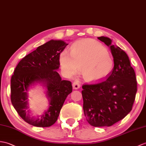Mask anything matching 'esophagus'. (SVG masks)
<instances>
[{"label": "esophagus", "instance_id": "esophagus-1", "mask_svg": "<svg viewBox=\"0 0 146 146\" xmlns=\"http://www.w3.org/2000/svg\"><path fill=\"white\" fill-rule=\"evenodd\" d=\"M80 88V84L78 81H75L73 83V88L74 90H78Z\"/></svg>", "mask_w": 146, "mask_h": 146}]
</instances>
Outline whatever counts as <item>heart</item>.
<instances>
[{"mask_svg": "<svg viewBox=\"0 0 146 146\" xmlns=\"http://www.w3.org/2000/svg\"><path fill=\"white\" fill-rule=\"evenodd\" d=\"M63 69L70 75L81 69L83 77L88 81H99L106 78L112 72L114 61L102 43L93 39L76 42L72 53L64 50L60 55Z\"/></svg>", "mask_w": 146, "mask_h": 146, "instance_id": "heart-1", "label": "heart"}]
</instances>
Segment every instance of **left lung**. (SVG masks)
<instances>
[{"label": "left lung", "mask_w": 146, "mask_h": 146, "mask_svg": "<svg viewBox=\"0 0 146 146\" xmlns=\"http://www.w3.org/2000/svg\"><path fill=\"white\" fill-rule=\"evenodd\" d=\"M110 47L114 68L106 81L82 86L83 111L94 127L111 126L130 113L137 92L135 74L126 53L106 36L98 38Z\"/></svg>", "instance_id": "8db88e82"}]
</instances>
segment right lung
<instances>
[{"mask_svg":"<svg viewBox=\"0 0 146 146\" xmlns=\"http://www.w3.org/2000/svg\"><path fill=\"white\" fill-rule=\"evenodd\" d=\"M63 40H51L20 60L12 76L11 101L19 116L36 127H50L55 123L66 97L72 92V83L62 80L56 72L60 54L67 46ZM38 83L45 87L49 106L40 115H29L28 91Z\"/></svg>","mask_w":146,"mask_h":146,"instance_id":"1","label":"right lung"}]
</instances>
